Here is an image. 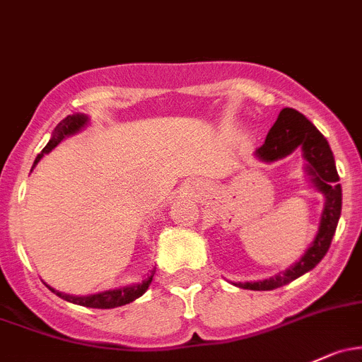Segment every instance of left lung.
I'll return each instance as SVG.
<instances>
[{
    "mask_svg": "<svg viewBox=\"0 0 362 362\" xmlns=\"http://www.w3.org/2000/svg\"><path fill=\"white\" fill-rule=\"evenodd\" d=\"M302 147L303 158L307 159L305 171L310 177L314 187L325 196V210H322L319 230L312 245L307 248L296 264L286 271L276 274L264 281L255 283H238L235 286L253 291H269L291 283L296 277L312 271L328 253L332 239L337 230L341 213V187L338 184L337 166H334L333 152L328 140L321 132L303 116L302 112L291 107H284L277 116L274 127L269 130L265 144L257 149V158L260 161L274 163L290 156L293 151Z\"/></svg>",
    "mask_w": 362,
    "mask_h": 362,
    "instance_id": "obj_1",
    "label": "left lung"
}]
</instances>
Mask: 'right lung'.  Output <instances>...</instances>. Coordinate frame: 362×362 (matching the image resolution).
Masks as SVG:
<instances>
[{
  "label": "right lung",
  "instance_id": "add662e5",
  "mask_svg": "<svg viewBox=\"0 0 362 362\" xmlns=\"http://www.w3.org/2000/svg\"><path fill=\"white\" fill-rule=\"evenodd\" d=\"M86 123H88V116H85V114H72V116H67L66 119L60 121V123L57 124L55 132H53L50 142L45 146V149L41 151V154H37V158L34 159L33 168L37 165V163H40V159L43 158L45 154H48L52 149H55V147L59 146L64 139H66V136L78 133ZM154 272L156 271H151V276L147 277V279H144L140 284L116 288V290L95 293V295H88V296L67 295V293L53 290V288L48 286V284L47 286H48V290H52L57 296H60V298L67 300V302H71V303H76V305L91 307V309H114V307L127 305V303H130V302H133V300L139 298V296H142L144 293L147 291V288H149V284L152 283V276H154Z\"/></svg>",
  "mask_w": 362,
  "mask_h": 362
}]
</instances>
